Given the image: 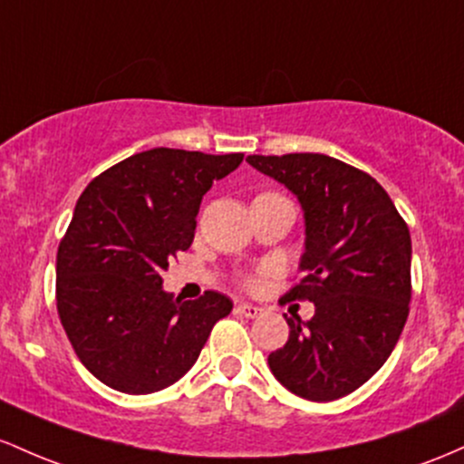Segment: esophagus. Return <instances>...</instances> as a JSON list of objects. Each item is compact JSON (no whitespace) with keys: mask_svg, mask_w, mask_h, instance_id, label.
<instances>
[{"mask_svg":"<svg viewBox=\"0 0 464 464\" xmlns=\"http://www.w3.org/2000/svg\"><path fill=\"white\" fill-rule=\"evenodd\" d=\"M237 311L241 315H246V317H258L260 314H263V309H260V306H256V304H247V302H241V304L237 306Z\"/></svg>","mask_w":464,"mask_h":464,"instance_id":"obj_1","label":"esophagus"}]
</instances>
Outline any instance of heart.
<instances>
[{
  "mask_svg": "<svg viewBox=\"0 0 464 464\" xmlns=\"http://www.w3.org/2000/svg\"><path fill=\"white\" fill-rule=\"evenodd\" d=\"M246 285H247V287H258V285H260V276L258 274H252V276H247V278H246Z\"/></svg>",
  "mask_w": 464,
  "mask_h": 464,
  "instance_id": "1",
  "label": "heart"
}]
</instances>
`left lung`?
<instances>
[{"instance_id": "1", "label": "left lung", "mask_w": 464, "mask_h": 464, "mask_svg": "<svg viewBox=\"0 0 464 464\" xmlns=\"http://www.w3.org/2000/svg\"><path fill=\"white\" fill-rule=\"evenodd\" d=\"M247 162L298 197L302 278L285 298L315 304L306 322L285 315L289 340L269 355V368L302 399L346 397L386 363L408 320V223L374 177L329 155H247Z\"/></svg>"}]
</instances>
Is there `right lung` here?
Returning <instances> with one entry per match:
<instances>
[{
  "label": "right lung",
  "mask_w": 464,
  "mask_h": 464,
  "mask_svg": "<svg viewBox=\"0 0 464 464\" xmlns=\"http://www.w3.org/2000/svg\"><path fill=\"white\" fill-rule=\"evenodd\" d=\"M243 153L150 149L93 177L56 252V309L93 377L124 394L173 386L199 357L232 300L206 291L179 300L162 289L169 260L195 238L212 181Z\"/></svg>",
  "instance_id": "add662e5"
}]
</instances>
